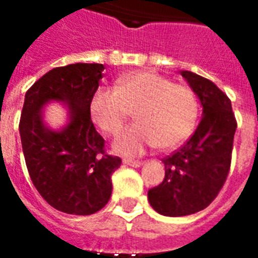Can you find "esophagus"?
<instances>
[{
  "label": "esophagus",
  "instance_id": "esophagus-1",
  "mask_svg": "<svg viewBox=\"0 0 258 258\" xmlns=\"http://www.w3.org/2000/svg\"><path fill=\"white\" fill-rule=\"evenodd\" d=\"M123 164H125V166H130V167L138 168V167H141L144 163L140 162V160H130V159H124Z\"/></svg>",
  "mask_w": 258,
  "mask_h": 258
}]
</instances>
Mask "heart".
<instances>
[{"label":"heart","mask_w":258,"mask_h":258,"mask_svg":"<svg viewBox=\"0 0 258 258\" xmlns=\"http://www.w3.org/2000/svg\"><path fill=\"white\" fill-rule=\"evenodd\" d=\"M130 110L137 123L112 144L113 151L124 156H137L156 145L178 146L194 133L199 116L192 90L153 70L123 74L114 81V90L101 87L91 96V117L107 134H117Z\"/></svg>","instance_id":"1"}]
</instances>
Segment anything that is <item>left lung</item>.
<instances>
[{
  "instance_id": "left-lung-1",
  "label": "left lung",
  "mask_w": 258,
  "mask_h": 258,
  "mask_svg": "<svg viewBox=\"0 0 258 258\" xmlns=\"http://www.w3.org/2000/svg\"><path fill=\"white\" fill-rule=\"evenodd\" d=\"M203 109L195 134L181 149L163 159L166 174L148 192L159 214L182 217L203 210L216 199L227 179L236 120L231 101L213 81L182 70Z\"/></svg>"
}]
</instances>
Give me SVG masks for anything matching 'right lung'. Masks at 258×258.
Returning a JSON list of instances; mask_svg holds the SVG:
<instances>
[{
	"mask_svg": "<svg viewBox=\"0 0 258 258\" xmlns=\"http://www.w3.org/2000/svg\"><path fill=\"white\" fill-rule=\"evenodd\" d=\"M101 63H73L55 68L26 92L19 133L26 166L33 184L53 209L74 216H90L106 205L112 195V174L121 159L103 151L90 101L103 77ZM65 105L67 123L52 129L43 107Z\"/></svg>",
	"mask_w": 258,
	"mask_h": 258,
	"instance_id": "obj_1",
	"label": "right lung"
}]
</instances>
